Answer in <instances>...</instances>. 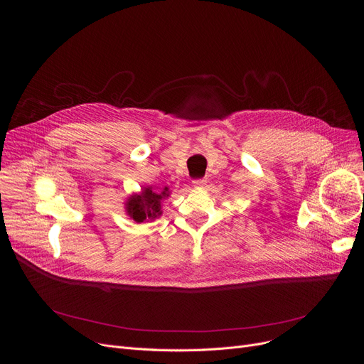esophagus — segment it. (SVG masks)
<instances>
[{"label":"esophagus","mask_w":364,"mask_h":364,"mask_svg":"<svg viewBox=\"0 0 364 364\" xmlns=\"http://www.w3.org/2000/svg\"><path fill=\"white\" fill-rule=\"evenodd\" d=\"M205 180L204 178H196V180H193V186L194 187H198V188H203L204 186H205Z\"/></svg>","instance_id":"obj_1"}]
</instances>
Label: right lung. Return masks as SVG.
<instances>
[{"mask_svg":"<svg viewBox=\"0 0 364 364\" xmlns=\"http://www.w3.org/2000/svg\"><path fill=\"white\" fill-rule=\"evenodd\" d=\"M168 188L161 193H154L151 188H144L142 194L129 197L127 204V213L136 222L157 219L161 215V200L168 197Z\"/></svg>","mask_w":364,"mask_h":364,"instance_id":"obj_1","label":"right lung"}]
</instances>
